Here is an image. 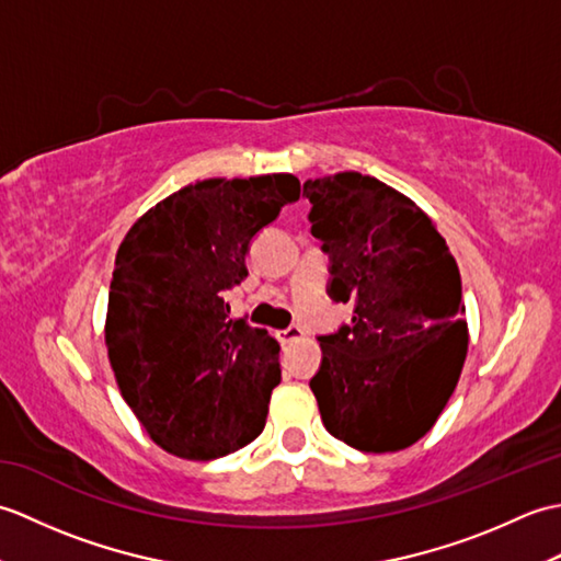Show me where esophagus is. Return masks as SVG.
<instances>
[{"instance_id": "esophagus-1", "label": "esophagus", "mask_w": 561, "mask_h": 561, "mask_svg": "<svg viewBox=\"0 0 561 561\" xmlns=\"http://www.w3.org/2000/svg\"><path fill=\"white\" fill-rule=\"evenodd\" d=\"M277 335H279V342H282V344H291V342H296V340H301V337H304V330H301V328H296V325H291V328H287V330H279Z\"/></svg>"}]
</instances>
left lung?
I'll list each match as a JSON object with an SVG mask.
<instances>
[{
	"label": "left lung",
	"instance_id": "left-lung-1",
	"mask_svg": "<svg viewBox=\"0 0 561 561\" xmlns=\"http://www.w3.org/2000/svg\"><path fill=\"white\" fill-rule=\"evenodd\" d=\"M304 197L332 262L330 296L354 301L352 325L320 337V420L356 450L408 448L432 432L468 354L456 257L424 209L371 175L316 178Z\"/></svg>",
	"mask_w": 561,
	"mask_h": 561
}]
</instances>
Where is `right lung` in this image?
Returning <instances> with one entry per match:
<instances>
[{
	"label": "right lung",
	"instance_id": "right-lung-1",
	"mask_svg": "<svg viewBox=\"0 0 561 561\" xmlns=\"http://www.w3.org/2000/svg\"><path fill=\"white\" fill-rule=\"evenodd\" d=\"M301 195L299 178H207L161 199L115 255L105 347L117 388L163 450L211 460L265 428L279 342L229 318L224 291L248 277L262 226Z\"/></svg>",
	"mask_w": 561,
	"mask_h": 561
}]
</instances>
